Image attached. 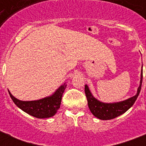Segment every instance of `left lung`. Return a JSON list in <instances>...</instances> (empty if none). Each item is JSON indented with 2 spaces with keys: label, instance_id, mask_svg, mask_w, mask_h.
I'll list each match as a JSON object with an SVG mask.
<instances>
[{
  "label": "left lung",
  "instance_id": "left-lung-1",
  "mask_svg": "<svg viewBox=\"0 0 146 146\" xmlns=\"http://www.w3.org/2000/svg\"><path fill=\"white\" fill-rule=\"evenodd\" d=\"M142 82H143V70L141 71L140 82H139V86L137 89V93L128 99L122 102H113V103H104L100 102L99 100H98L92 96L91 91L89 90V86L87 85H85V93L87 98L89 110L96 117L98 118L100 120H111L113 118L117 117L118 116L124 113L133 105L140 92Z\"/></svg>",
  "mask_w": 146,
  "mask_h": 146
}]
</instances>
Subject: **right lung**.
Returning a JSON list of instances; mask_svg holds the SVG:
<instances>
[{"instance_id": "obj_1", "label": "right lung", "mask_w": 146, "mask_h": 146, "mask_svg": "<svg viewBox=\"0 0 146 146\" xmlns=\"http://www.w3.org/2000/svg\"><path fill=\"white\" fill-rule=\"evenodd\" d=\"M66 87V83L61 85L50 96L35 101H21L17 99L8 91L11 99L19 108L36 118L51 117L57 113L61 103L62 96Z\"/></svg>"}]
</instances>
